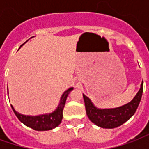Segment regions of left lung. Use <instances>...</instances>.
<instances>
[{"instance_id":"1","label":"left lung","mask_w":149,"mask_h":149,"mask_svg":"<svg viewBox=\"0 0 149 149\" xmlns=\"http://www.w3.org/2000/svg\"><path fill=\"white\" fill-rule=\"evenodd\" d=\"M143 93V81L141 83V88L138 91L136 97L125 105L111 109H99L94 106L89 98L83 94L85 110L88 117L95 125L104 128H116L123 125L133 116L138 105L141 102Z\"/></svg>"}]
</instances>
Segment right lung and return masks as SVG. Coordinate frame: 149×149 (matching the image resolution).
<instances>
[{
	"mask_svg": "<svg viewBox=\"0 0 149 149\" xmlns=\"http://www.w3.org/2000/svg\"><path fill=\"white\" fill-rule=\"evenodd\" d=\"M72 89H73L72 88H70L68 90L65 91L61 98V101L57 109L54 112L48 115H40L37 116L22 115V114L18 113L12 105L11 107L13 111L14 112L15 115L19 119V120L28 127L37 131L50 130L52 128H55L61 124L62 118H63V109L65 107V101H66L68 95Z\"/></svg>",
	"mask_w": 149,
	"mask_h": 149,
	"instance_id": "add662e5",
	"label": "right lung"
}]
</instances>
